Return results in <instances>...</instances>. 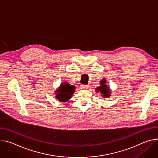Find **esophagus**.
Segmentation results:
<instances>
[{"label": "esophagus", "instance_id": "34e87169", "mask_svg": "<svg viewBox=\"0 0 158 158\" xmlns=\"http://www.w3.org/2000/svg\"><path fill=\"white\" fill-rule=\"evenodd\" d=\"M89 85H81V88L83 89H87L89 88Z\"/></svg>", "mask_w": 158, "mask_h": 158}]
</instances>
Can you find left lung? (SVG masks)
I'll use <instances>...</instances> for the list:
<instances>
[{"instance_id": "1", "label": "left lung", "mask_w": 158, "mask_h": 158, "mask_svg": "<svg viewBox=\"0 0 158 158\" xmlns=\"http://www.w3.org/2000/svg\"><path fill=\"white\" fill-rule=\"evenodd\" d=\"M100 86L96 88V92L100 93L103 98H108L110 97L112 92L109 88V85L107 84V81L103 78L100 81Z\"/></svg>"}]
</instances>
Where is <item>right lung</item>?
Segmentation results:
<instances>
[{
	"mask_svg": "<svg viewBox=\"0 0 158 158\" xmlns=\"http://www.w3.org/2000/svg\"><path fill=\"white\" fill-rule=\"evenodd\" d=\"M75 90L76 87L74 85L64 82L54 91L56 98L59 101L62 102L68 101L74 94Z\"/></svg>",
	"mask_w": 158,
	"mask_h": 158,
	"instance_id": "add662e5",
	"label": "right lung"
}]
</instances>
